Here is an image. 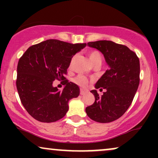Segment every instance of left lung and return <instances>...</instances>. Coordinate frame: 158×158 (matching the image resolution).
<instances>
[{
    "instance_id": "1",
    "label": "left lung",
    "mask_w": 158,
    "mask_h": 158,
    "mask_svg": "<svg viewBox=\"0 0 158 158\" xmlns=\"http://www.w3.org/2000/svg\"><path fill=\"white\" fill-rule=\"evenodd\" d=\"M77 44L49 39L27 49L19 59L16 86L21 103L36 120L53 123L64 117L79 88L65 78ZM56 79L61 81L52 85Z\"/></svg>"
}]
</instances>
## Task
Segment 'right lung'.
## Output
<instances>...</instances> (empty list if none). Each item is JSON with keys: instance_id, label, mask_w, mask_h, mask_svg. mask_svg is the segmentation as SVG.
Segmentation results:
<instances>
[{"instance_id": "right-lung-1", "label": "right lung", "mask_w": 158, "mask_h": 158, "mask_svg": "<svg viewBox=\"0 0 158 158\" xmlns=\"http://www.w3.org/2000/svg\"><path fill=\"white\" fill-rule=\"evenodd\" d=\"M103 54L108 69L96 83L95 102L85 108L87 115L96 122L116 120L131 106L139 83V61L124 45L110 41L88 43Z\"/></svg>"}]
</instances>
